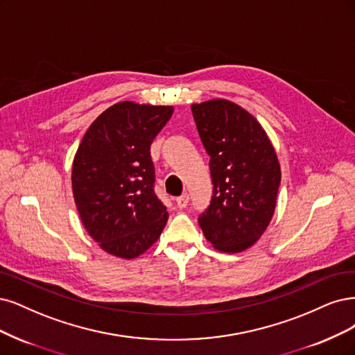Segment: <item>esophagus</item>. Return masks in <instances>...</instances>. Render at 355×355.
Segmentation results:
<instances>
[{
  "instance_id": "1",
  "label": "esophagus",
  "mask_w": 355,
  "mask_h": 355,
  "mask_svg": "<svg viewBox=\"0 0 355 355\" xmlns=\"http://www.w3.org/2000/svg\"><path fill=\"white\" fill-rule=\"evenodd\" d=\"M188 201H189V195L188 193H183V195H180V197L176 198V204H178V207H179L180 210L185 209V207L188 205Z\"/></svg>"
}]
</instances>
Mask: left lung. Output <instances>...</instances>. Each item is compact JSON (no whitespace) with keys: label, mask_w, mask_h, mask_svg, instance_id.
<instances>
[{"label":"left lung","mask_w":355,"mask_h":355,"mask_svg":"<svg viewBox=\"0 0 355 355\" xmlns=\"http://www.w3.org/2000/svg\"><path fill=\"white\" fill-rule=\"evenodd\" d=\"M191 108L213 180L211 204L200 226L216 250L245 251L275 214L280 185L275 146L259 120L236 103L214 98Z\"/></svg>","instance_id":"obj_1"}]
</instances>
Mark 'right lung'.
Listing matches in <instances>:
<instances>
[{"instance_id": "right-lung-1", "label": "right lung", "mask_w": 355, "mask_h": 355, "mask_svg": "<svg viewBox=\"0 0 355 355\" xmlns=\"http://www.w3.org/2000/svg\"><path fill=\"white\" fill-rule=\"evenodd\" d=\"M172 105L120 101L96 117L73 158L71 189L82 223L108 254L137 259L160 238L166 205L154 192L150 145Z\"/></svg>"}]
</instances>
